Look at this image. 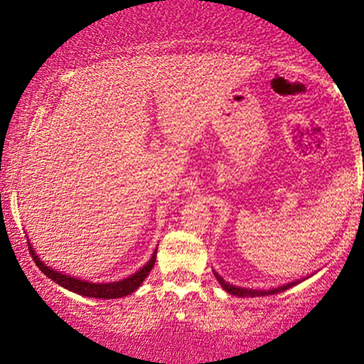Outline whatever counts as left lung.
<instances>
[{"mask_svg":"<svg viewBox=\"0 0 364 364\" xmlns=\"http://www.w3.org/2000/svg\"><path fill=\"white\" fill-rule=\"evenodd\" d=\"M217 281H219L220 286L224 287V291H228L229 294L232 296H240V298H246V296H250V298H255V296H267V294H277V292H282L286 289H289V287L296 286L299 281H294V282H289L286 284V286H281V287H275V289H269V291H257V289H245V287H237V286H231L229 282H225L223 277H220L219 274L214 272Z\"/></svg>","mask_w":364,"mask_h":364,"instance_id":"obj_1","label":"left lung"}]
</instances>
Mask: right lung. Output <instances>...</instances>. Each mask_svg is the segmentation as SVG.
I'll list each match as a JSON object with an SVG mask.
<instances>
[{"mask_svg": "<svg viewBox=\"0 0 364 364\" xmlns=\"http://www.w3.org/2000/svg\"><path fill=\"white\" fill-rule=\"evenodd\" d=\"M28 250H31L32 258L36 260V265L39 267V269L44 272V275H48L51 281L60 284V286L65 287V289L77 292V294L87 296V298H99V299L101 298L102 299L123 298V296L132 294L133 291L139 289L140 284L145 281V277H147L150 270H152V267L156 265V253H157V250H156L152 255V258L147 262V265H144L139 272L129 275V277L123 279V281L107 282V284H99V282L94 284V282H87V281H82V279L70 277V275L58 272V270L48 267L39 257H37V253L34 252V248H32V246H28Z\"/></svg>", "mask_w": 364, "mask_h": 364, "instance_id": "add662e5", "label": "right lung"}]
</instances>
